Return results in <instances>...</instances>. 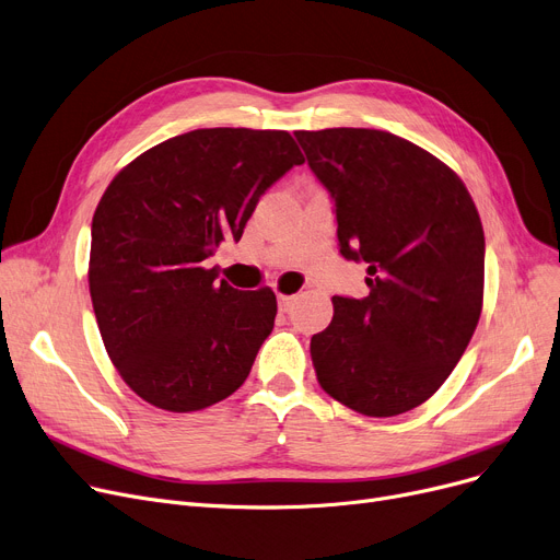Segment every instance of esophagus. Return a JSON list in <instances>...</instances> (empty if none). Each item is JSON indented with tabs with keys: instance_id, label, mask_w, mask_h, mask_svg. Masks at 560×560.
I'll use <instances>...</instances> for the list:
<instances>
[{
	"instance_id": "1",
	"label": "esophagus",
	"mask_w": 560,
	"mask_h": 560,
	"mask_svg": "<svg viewBox=\"0 0 560 560\" xmlns=\"http://www.w3.org/2000/svg\"><path fill=\"white\" fill-rule=\"evenodd\" d=\"M295 295H279V308L283 311V313H288L290 308H293V304H295Z\"/></svg>"
}]
</instances>
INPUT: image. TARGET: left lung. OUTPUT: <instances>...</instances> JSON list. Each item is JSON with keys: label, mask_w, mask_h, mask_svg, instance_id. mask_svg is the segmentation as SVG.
<instances>
[{"label": "left lung", "mask_w": 560, "mask_h": 560, "mask_svg": "<svg viewBox=\"0 0 560 560\" xmlns=\"http://www.w3.org/2000/svg\"><path fill=\"white\" fill-rule=\"evenodd\" d=\"M295 139L331 197L340 256L369 265V295H336L329 327L311 338L318 382L359 415H402L446 382L476 331L478 210L444 162L392 132L329 128Z\"/></svg>", "instance_id": "1"}]
</instances>
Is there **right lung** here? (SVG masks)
<instances>
[{
    "instance_id": "right-lung-1",
    "label": "right lung",
    "mask_w": 560,
    "mask_h": 560,
    "mask_svg": "<svg viewBox=\"0 0 560 560\" xmlns=\"http://www.w3.org/2000/svg\"><path fill=\"white\" fill-rule=\"evenodd\" d=\"M302 162L283 130H191L139 155L103 194L91 302L112 363L145 402L197 411L247 380L277 298L214 281L203 262L242 237L262 194Z\"/></svg>"
}]
</instances>
